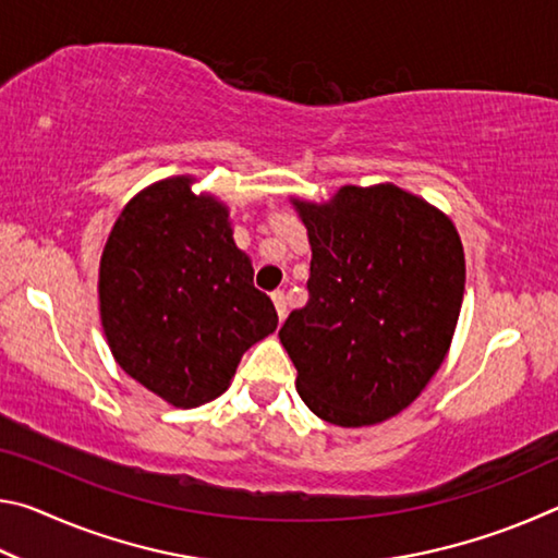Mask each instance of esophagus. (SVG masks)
<instances>
[{"label": "esophagus", "instance_id": "34e87169", "mask_svg": "<svg viewBox=\"0 0 558 558\" xmlns=\"http://www.w3.org/2000/svg\"><path fill=\"white\" fill-rule=\"evenodd\" d=\"M272 305H276V310H278V317L280 319H286L288 317V300H286V295H282V292L278 290V292H272Z\"/></svg>", "mask_w": 558, "mask_h": 558}]
</instances>
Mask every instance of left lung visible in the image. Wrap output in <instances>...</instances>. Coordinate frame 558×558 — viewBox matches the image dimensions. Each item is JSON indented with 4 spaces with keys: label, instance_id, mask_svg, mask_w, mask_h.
<instances>
[{
    "label": "left lung",
    "instance_id": "1",
    "mask_svg": "<svg viewBox=\"0 0 558 558\" xmlns=\"http://www.w3.org/2000/svg\"><path fill=\"white\" fill-rule=\"evenodd\" d=\"M305 223L310 300L280 342L319 418L362 428L418 399L446 359L465 292V253L446 214L396 184L290 196Z\"/></svg>",
    "mask_w": 558,
    "mask_h": 558
}]
</instances>
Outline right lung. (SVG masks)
<instances>
[{"label":"right lung","mask_w":558,"mask_h":558,"mask_svg":"<svg viewBox=\"0 0 558 558\" xmlns=\"http://www.w3.org/2000/svg\"><path fill=\"white\" fill-rule=\"evenodd\" d=\"M194 177L149 184L120 211L98 272L100 325L120 369L194 409L221 396L243 352L276 332L278 313L253 286L229 206L194 194Z\"/></svg>","instance_id":"obj_1"}]
</instances>
